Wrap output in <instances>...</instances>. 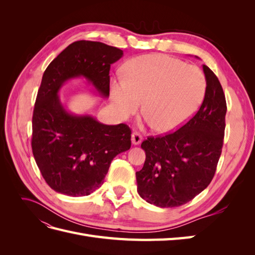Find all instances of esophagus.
Here are the masks:
<instances>
[{"label": "esophagus", "mask_w": 255, "mask_h": 255, "mask_svg": "<svg viewBox=\"0 0 255 255\" xmlns=\"http://www.w3.org/2000/svg\"><path fill=\"white\" fill-rule=\"evenodd\" d=\"M141 141H142L141 135H140L139 133L134 132V133L132 134V143L135 144V145H137V144H139Z\"/></svg>", "instance_id": "1"}]
</instances>
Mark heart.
<instances>
[{
	"instance_id": "b5f03b06",
	"label": "heart",
	"mask_w": 255,
	"mask_h": 255,
	"mask_svg": "<svg viewBox=\"0 0 255 255\" xmlns=\"http://www.w3.org/2000/svg\"><path fill=\"white\" fill-rule=\"evenodd\" d=\"M125 80L114 79L111 96L122 119L142 104L146 121L158 132H171L187 122L201 106L206 91L198 67L160 54L138 56L125 68Z\"/></svg>"
}]
</instances>
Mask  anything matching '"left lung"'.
Returning <instances> with one entry per match:
<instances>
[{
	"label": "left lung",
	"instance_id": "left-lung-1",
	"mask_svg": "<svg viewBox=\"0 0 255 255\" xmlns=\"http://www.w3.org/2000/svg\"><path fill=\"white\" fill-rule=\"evenodd\" d=\"M203 72L205 97L194 117L175 132L148 137L141 143L145 160L136 172L137 191L150 204L183 205L213 180L223 144L227 102L217 76L205 65Z\"/></svg>",
	"mask_w": 255,
	"mask_h": 255
}]
</instances>
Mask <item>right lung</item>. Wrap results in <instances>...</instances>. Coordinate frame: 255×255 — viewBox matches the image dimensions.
<instances>
[{"mask_svg":"<svg viewBox=\"0 0 255 255\" xmlns=\"http://www.w3.org/2000/svg\"><path fill=\"white\" fill-rule=\"evenodd\" d=\"M123 51L99 41L71 43L45 69L33 113L32 150L49 186L70 197L88 196L103 184L115 156L130 148V128L107 126L90 115H74L58 92L85 78L102 98L110 96L111 65Z\"/></svg>","mask_w":255,"mask_h":255,"instance_id":"add662e5","label":"right lung"}]
</instances>
